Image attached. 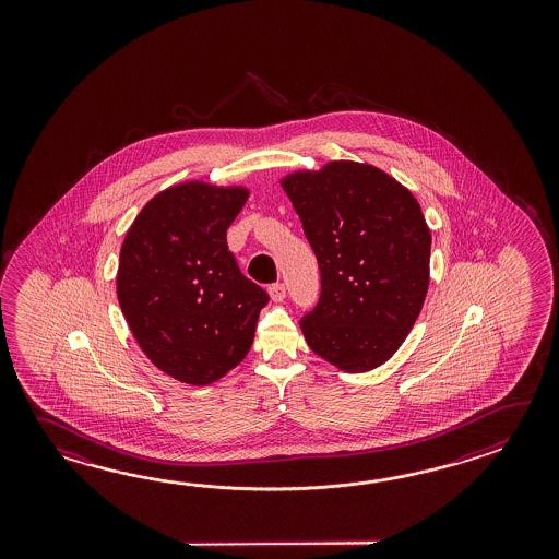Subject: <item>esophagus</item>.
<instances>
[{"instance_id": "esophagus-1", "label": "esophagus", "mask_w": 559, "mask_h": 559, "mask_svg": "<svg viewBox=\"0 0 559 559\" xmlns=\"http://www.w3.org/2000/svg\"><path fill=\"white\" fill-rule=\"evenodd\" d=\"M270 297L274 299L275 304H280V301H284L285 299V285L284 284H274L270 287Z\"/></svg>"}]
</instances>
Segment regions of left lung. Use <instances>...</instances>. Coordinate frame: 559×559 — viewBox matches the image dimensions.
<instances>
[{"instance_id":"obj_1","label":"left lung","mask_w":559,"mask_h":559,"mask_svg":"<svg viewBox=\"0 0 559 559\" xmlns=\"http://www.w3.org/2000/svg\"><path fill=\"white\" fill-rule=\"evenodd\" d=\"M318 258V306L299 325L342 371L385 364L404 344L429 285V234L414 193L380 167L330 162L282 178Z\"/></svg>"}]
</instances>
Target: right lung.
<instances>
[{
    "label": "right lung",
    "mask_w": 559,
    "mask_h": 559,
    "mask_svg": "<svg viewBox=\"0 0 559 559\" xmlns=\"http://www.w3.org/2000/svg\"><path fill=\"white\" fill-rule=\"evenodd\" d=\"M250 198L243 186L183 181L133 219L119 251V308L155 368L210 385L241 364L270 301L239 272L227 227Z\"/></svg>",
    "instance_id": "obj_1"
}]
</instances>
